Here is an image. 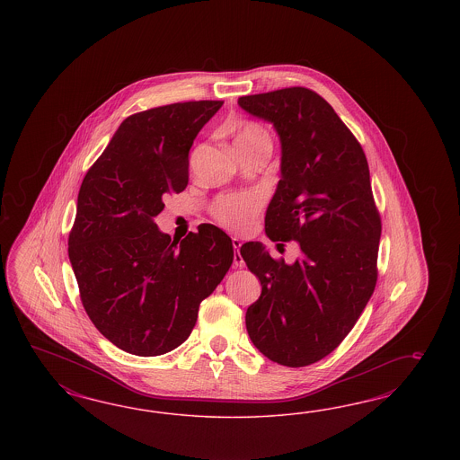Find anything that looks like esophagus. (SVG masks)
<instances>
[{
	"label": "esophagus",
	"mask_w": 460,
	"mask_h": 460,
	"mask_svg": "<svg viewBox=\"0 0 460 460\" xmlns=\"http://www.w3.org/2000/svg\"><path fill=\"white\" fill-rule=\"evenodd\" d=\"M233 248H234V266L236 268H243L244 266V260L239 254V248H241V241L237 237H233Z\"/></svg>",
	"instance_id": "1"
}]
</instances>
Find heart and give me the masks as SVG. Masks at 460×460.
Listing matches in <instances>:
<instances>
[{"mask_svg": "<svg viewBox=\"0 0 460 460\" xmlns=\"http://www.w3.org/2000/svg\"><path fill=\"white\" fill-rule=\"evenodd\" d=\"M268 141V133L261 126L244 123L234 133V148H246L251 145ZM260 209V199L256 195H226L214 206V216L219 223L231 231H244L250 227L254 214Z\"/></svg>", "mask_w": 460, "mask_h": 460, "instance_id": "obj_1", "label": "heart"}]
</instances>
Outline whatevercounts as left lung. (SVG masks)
I'll return each instance as SVG.
<instances>
[{
    "instance_id": "8db88e82",
    "label": "left lung",
    "mask_w": 460,
    "mask_h": 460,
    "mask_svg": "<svg viewBox=\"0 0 460 460\" xmlns=\"http://www.w3.org/2000/svg\"><path fill=\"white\" fill-rule=\"evenodd\" d=\"M237 104L271 123L281 145L266 236L300 246L292 265L273 260L258 241L241 246L261 283L246 329L268 359L302 367L344 341L375 292L381 219L369 167L348 126L310 89L243 96Z\"/></svg>"
}]
</instances>
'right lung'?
Here are the masks:
<instances>
[{"mask_svg": "<svg viewBox=\"0 0 460 460\" xmlns=\"http://www.w3.org/2000/svg\"><path fill=\"white\" fill-rule=\"evenodd\" d=\"M223 101L133 114L89 168L77 195L69 260L89 319L116 348L160 356L192 332L200 302L233 265L231 237L212 224L179 241L155 217L189 183V152Z\"/></svg>", "mask_w": 460, "mask_h": 460, "instance_id": "obj_1", "label": "right lung"}]
</instances>
